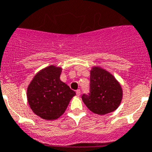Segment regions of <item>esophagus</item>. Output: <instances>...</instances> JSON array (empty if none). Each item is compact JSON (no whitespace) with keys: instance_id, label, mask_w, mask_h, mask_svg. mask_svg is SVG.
I'll return each mask as SVG.
<instances>
[{"instance_id":"obj_1","label":"esophagus","mask_w":152,"mask_h":152,"mask_svg":"<svg viewBox=\"0 0 152 152\" xmlns=\"http://www.w3.org/2000/svg\"><path fill=\"white\" fill-rule=\"evenodd\" d=\"M76 95H77V96H80L81 95V91H80V89H77L76 90Z\"/></svg>"}]
</instances>
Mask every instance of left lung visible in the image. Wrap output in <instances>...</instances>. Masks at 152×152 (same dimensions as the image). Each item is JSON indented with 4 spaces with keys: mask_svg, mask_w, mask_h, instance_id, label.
I'll list each match as a JSON object with an SVG mask.
<instances>
[{
    "mask_svg": "<svg viewBox=\"0 0 152 152\" xmlns=\"http://www.w3.org/2000/svg\"><path fill=\"white\" fill-rule=\"evenodd\" d=\"M122 99V87L113 75L99 66L90 71V90L82 99L92 113L105 115L119 106Z\"/></svg>",
    "mask_w": 152,
    "mask_h": 152,
    "instance_id": "left-lung-1",
    "label": "left lung"
}]
</instances>
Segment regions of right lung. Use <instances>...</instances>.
I'll list each match as a JSON object with an SVG mask.
<instances>
[{
	"label": "right lung",
	"mask_w": 152,
	"mask_h": 152,
	"mask_svg": "<svg viewBox=\"0 0 152 152\" xmlns=\"http://www.w3.org/2000/svg\"><path fill=\"white\" fill-rule=\"evenodd\" d=\"M62 69L50 66L39 71L27 88V100L37 115L47 120L64 113L76 92L60 80Z\"/></svg>",
	"instance_id": "add662e5"
}]
</instances>
